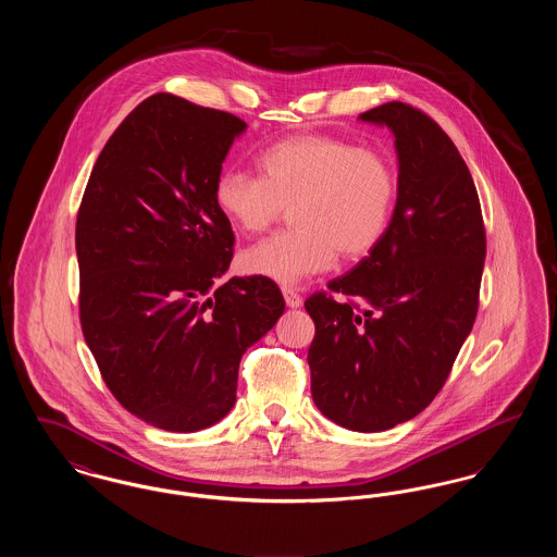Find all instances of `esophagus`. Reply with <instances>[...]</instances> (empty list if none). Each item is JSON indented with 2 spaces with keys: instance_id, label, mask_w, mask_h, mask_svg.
I'll use <instances>...</instances> for the list:
<instances>
[{
  "instance_id": "34e87169",
  "label": "esophagus",
  "mask_w": 557,
  "mask_h": 557,
  "mask_svg": "<svg viewBox=\"0 0 557 557\" xmlns=\"http://www.w3.org/2000/svg\"><path fill=\"white\" fill-rule=\"evenodd\" d=\"M282 294H284V300H286V305H288L290 309L302 307V298H300L296 292L292 290V288H282Z\"/></svg>"
}]
</instances>
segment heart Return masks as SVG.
<instances>
[{"mask_svg": "<svg viewBox=\"0 0 557 557\" xmlns=\"http://www.w3.org/2000/svg\"><path fill=\"white\" fill-rule=\"evenodd\" d=\"M261 177L239 169L216 175L212 200L242 234H259L292 207L296 230L261 239L239 255L246 275L275 284L361 259L382 239L395 202V171L375 150L330 135H292L265 148Z\"/></svg>", "mask_w": 557, "mask_h": 557, "instance_id": "b5f03b06", "label": "heart"}]
</instances>
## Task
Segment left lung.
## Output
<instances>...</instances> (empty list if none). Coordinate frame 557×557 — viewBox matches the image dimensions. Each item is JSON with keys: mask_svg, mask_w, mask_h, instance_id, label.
<instances>
[{"mask_svg": "<svg viewBox=\"0 0 557 557\" xmlns=\"http://www.w3.org/2000/svg\"><path fill=\"white\" fill-rule=\"evenodd\" d=\"M388 127L397 205L382 239L305 309L315 321L307 361L319 411L355 432L403 424L432 403L472 332L486 257L476 186L449 135L418 108L359 114Z\"/></svg>", "mask_w": 557, "mask_h": 557, "instance_id": "obj_1", "label": "left lung"}]
</instances>
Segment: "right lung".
Masks as SVG:
<instances>
[{"label": "right lung", "instance_id": "obj_1", "mask_svg": "<svg viewBox=\"0 0 557 557\" xmlns=\"http://www.w3.org/2000/svg\"><path fill=\"white\" fill-rule=\"evenodd\" d=\"M244 132L230 112L150 96L112 133L81 200L85 343L114 398L169 432L232 411L242 355L286 309L271 280H223L234 232L212 186Z\"/></svg>", "mask_w": 557, "mask_h": 557}]
</instances>
